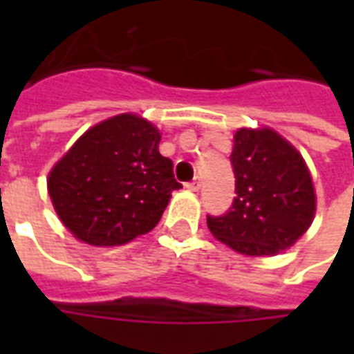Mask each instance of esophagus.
Segmentation results:
<instances>
[{
	"label": "esophagus",
	"instance_id": "esophagus-1",
	"mask_svg": "<svg viewBox=\"0 0 354 354\" xmlns=\"http://www.w3.org/2000/svg\"><path fill=\"white\" fill-rule=\"evenodd\" d=\"M201 185H203V180H201L199 176H195L193 178V182H189V184H187V187H189L192 192H199Z\"/></svg>",
	"mask_w": 354,
	"mask_h": 354
}]
</instances>
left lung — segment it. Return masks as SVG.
<instances>
[{"mask_svg":"<svg viewBox=\"0 0 354 354\" xmlns=\"http://www.w3.org/2000/svg\"><path fill=\"white\" fill-rule=\"evenodd\" d=\"M231 165L237 197L223 216H207L210 233L245 256H277L311 227L317 195L304 157L269 127L239 129Z\"/></svg>","mask_w":354,"mask_h":354,"instance_id":"left-lung-1","label":"left lung"}]
</instances>
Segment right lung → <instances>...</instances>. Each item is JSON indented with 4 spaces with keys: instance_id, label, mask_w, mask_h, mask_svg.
Returning <instances> with one entry per match:
<instances>
[{
    "instance_id": "right-lung-1",
    "label": "right lung",
    "mask_w": 354,
    "mask_h": 354,
    "mask_svg": "<svg viewBox=\"0 0 354 354\" xmlns=\"http://www.w3.org/2000/svg\"><path fill=\"white\" fill-rule=\"evenodd\" d=\"M159 142V129L134 113L109 117L77 138L47 178L53 207L73 237L119 246L153 230L182 187Z\"/></svg>"
}]
</instances>
